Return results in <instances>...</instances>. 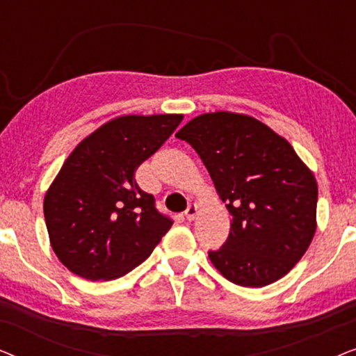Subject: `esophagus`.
<instances>
[{
    "mask_svg": "<svg viewBox=\"0 0 356 356\" xmlns=\"http://www.w3.org/2000/svg\"><path fill=\"white\" fill-rule=\"evenodd\" d=\"M196 216H197V206L196 204H189L186 211H184V217H186V220L191 222L196 218Z\"/></svg>",
    "mask_w": 356,
    "mask_h": 356,
    "instance_id": "34e87169",
    "label": "esophagus"
}]
</instances>
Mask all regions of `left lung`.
I'll use <instances>...</instances> for the list:
<instances>
[{"mask_svg":"<svg viewBox=\"0 0 356 356\" xmlns=\"http://www.w3.org/2000/svg\"><path fill=\"white\" fill-rule=\"evenodd\" d=\"M196 150L232 216L209 259L227 280L266 286L289 274L316 232L318 183L289 140L248 115H199L177 133Z\"/></svg>","mask_w":356,"mask_h":356,"instance_id":"obj_1","label":"left lung"}]
</instances>
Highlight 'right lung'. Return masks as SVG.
<instances>
[{"label":"right lung","instance_id":"add662e5","mask_svg":"<svg viewBox=\"0 0 356 356\" xmlns=\"http://www.w3.org/2000/svg\"><path fill=\"white\" fill-rule=\"evenodd\" d=\"M183 115H124L76 145L43 201L58 259L87 280H113L144 262L173 225L134 179Z\"/></svg>","mask_w":356,"mask_h":356}]
</instances>
